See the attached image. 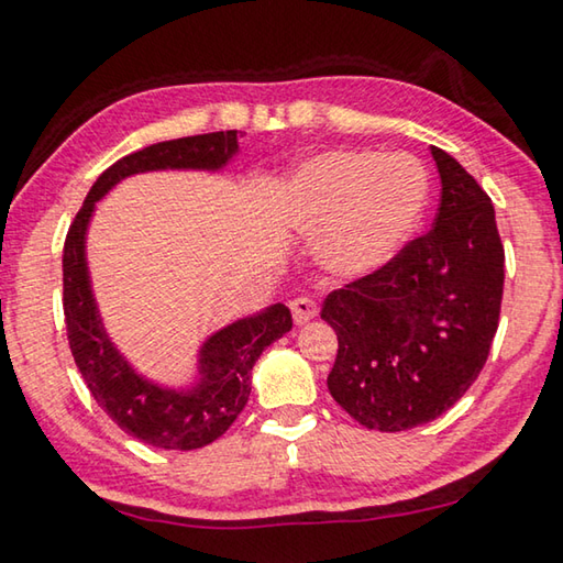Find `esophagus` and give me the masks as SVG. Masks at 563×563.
<instances>
[{
	"instance_id": "34e87169",
	"label": "esophagus",
	"mask_w": 563,
	"mask_h": 563,
	"mask_svg": "<svg viewBox=\"0 0 563 563\" xmlns=\"http://www.w3.org/2000/svg\"><path fill=\"white\" fill-rule=\"evenodd\" d=\"M290 310H292L295 324L310 322L312 317H317V312H320V310H317V302L312 298H308V295H302V298H295L290 302Z\"/></svg>"
}]
</instances>
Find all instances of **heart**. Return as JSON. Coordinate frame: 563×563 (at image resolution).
<instances>
[{
  "label": "heart",
  "instance_id": "obj_1",
  "mask_svg": "<svg viewBox=\"0 0 563 563\" xmlns=\"http://www.w3.org/2000/svg\"><path fill=\"white\" fill-rule=\"evenodd\" d=\"M431 181L408 155L334 150L292 172L283 189L290 227L320 241V261L336 275L379 271L421 223Z\"/></svg>",
  "mask_w": 563,
  "mask_h": 563
}]
</instances>
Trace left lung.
Masks as SVG:
<instances>
[{
  "instance_id": "8db88e82",
  "label": "left lung",
  "mask_w": 563,
  "mask_h": 563,
  "mask_svg": "<svg viewBox=\"0 0 563 563\" xmlns=\"http://www.w3.org/2000/svg\"><path fill=\"white\" fill-rule=\"evenodd\" d=\"M431 155L443 187L433 229L322 305L340 342L327 388L372 431L445 413L483 372L499 322L505 249L493 201L448 152Z\"/></svg>"
}]
</instances>
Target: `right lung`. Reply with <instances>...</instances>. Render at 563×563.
<instances>
[{"mask_svg": "<svg viewBox=\"0 0 563 563\" xmlns=\"http://www.w3.org/2000/svg\"><path fill=\"white\" fill-rule=\"evenodd\" d=\"M239 152V132L179 137L150 145L118 159L90 187L64 243V314L70 354L98 406L128 435L165 448L194 451L217 441L236 421L251 394V369L265 346L290 332L292 317L283 302L243 317L213 332L199 350V379L189 388H165L132 369L100 320L90 288L86 231L96 201L120 179L155 169L227 167Z\"/></svg>", "mask_w": 563, "mask_h": 563, "instance_id": "obj_1", "label": "right lung"}]
</instances>
